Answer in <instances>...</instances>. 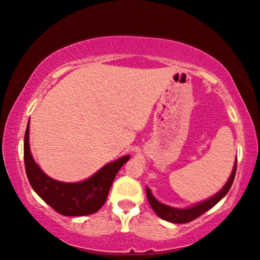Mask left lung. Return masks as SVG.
<instances>
[{
    "label": "left lung",
    "instance_id": "left-lung-1",
    "mask_svg": "<svg viewBox=\"0 0 260 260\" xmlns=\"http://www.w3.org/2000/svg\"><path fill=\"white\" fill-rule=\"evenodd\" d=\"M236 167H237V159L235 160V164H234L232 175L228 178V181L226 184H224L223 188L221 189L218 193H215L213 197H211L210 199H207V201H204L199 204H196L193 206L188 207V208H176V207L165 205V204L156 201L154 196L152 194L151 190L146 188V196H147L148 203H150L151 207L153 208V211L155 212L156 215L160 216L161 219L169 221V222H173V223L190 222V221L197 219L198 216H201L208 210H211L212 207L215 206L216 204H218L221 199L228 193V191L231 189V186L234 182V178H235Z\"/></svg>",
    "mask_w": 260,
    "mask_h": 260
}]
</instances>
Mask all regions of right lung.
I'll list each match as a JSON object with an SVG mask.
<instances>
[{"mask_svg": "<svg viewBox=\"0 0 260 260\" xmlns=\"http://www.w3.org/2000/svg\"><path fill=\"white\" fill-rule=\"evenodd\" d=\"M29 121L24 137V164L32 189L57 213L66 216H83L95 213L106 203L108 192L118 170L130 156L106 165L87 180L66 183L53 180L42 172L29 151Z\"/></svg>", "mask_w": 260, "mask_h": 260, "instance_id": "add662e5", "label": "right lung"}]
</instances>
